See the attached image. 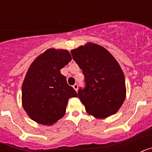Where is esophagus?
Wrapping results in <instances>:
<instances>
[{
	"instance_id": "esophagus-1",
	"label": "esophagus",
	"mask_w": 152,
	"mask_h": 152,
	"mask_svg": "<svg viewBox=\"0 0 152 152\" xmlns=\"http://www.w3.org/2000/svg\"><path fill=\"white\" fill-rule=\"evenodd\" d=\"M73 88L75 90V91H77V89H78V85H77V84H74V85H73Z\"/></svg>"
}]
</instances>
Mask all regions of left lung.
I'll return each instance as SVG.
<instances>
[{
    "label": "left lung",
    "mask_w": 152,
    "mask_h": 152,
    "mask_svg": "<svg viewBox=\"0 0 152 152\" xmlns=\"http://www.w3.org/2000/svg\"><path fill=\"white\" fill-rule=\"evenodd\" d=\"M73 59L82 70L84 90L77 95L86 112L96 119L116 113L126 99L125 76L121 67L104 47L87 42L71 51Z\"/></svg>",
    "instance_id": "obj_1"
}]
</instances>
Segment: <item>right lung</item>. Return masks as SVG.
<instances>
[{
  "mask_svg": "<svg viewBox=\"0 0 152 152\" xmlns=\"http://www.w3.org/2000/svg\"><path fill=\"white\" fill-rule=\"evenodd\" d=\"M72 60L66 49L50 48L32 62L22 84V105L31 119L52 126L66 112L68 100L77 94L60 70Z\"/></svg>",
  "mask_w": 152,
  "mask_h": 152,
  "instance_id": "add662e5",
  "label": "right lung"
}]
</instances>
